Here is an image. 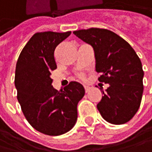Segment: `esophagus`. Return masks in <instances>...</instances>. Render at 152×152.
Listing matches in <instances>:
<instances>
[{
    "mask_svg": "<svg viewBox=\"0 0 152 152\" xmlns=\"http://www.w3.org/2000/svg\"><path fill=\"white\" fill-rule=\"evenodd\" d=\"M84 88L86 93H88L90 91V87H88V86H84Z\"/></svg>",
    "mask_w": 152,
    "mask_h": 152,
    "instance_id": "esophagus-1",
    "label": "esophagus"
}]
</instances>
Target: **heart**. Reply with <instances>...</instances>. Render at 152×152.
I'll return each instance as SVG.
<instances>
[{
  "instance_id": "1",
  "label": "heart",
  "mask_w": 152,
  "mask_h": 152,
  "mask_svg": "<svg viewBox=\"0 0 152 152\" xmlns=\"http://www.w3.org/2000/svg\"><path fill=\"white\" fill-rule=\"evenodd\" d=\"M80 77H82V78H83V75H80Z\"/></svg>"
}]
</instances>
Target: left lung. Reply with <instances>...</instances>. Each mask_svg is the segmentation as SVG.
<instances>
[{"instance_id":"8db88e82","label":"left lung","mask_w":152,"mask_h":152,"mask_svg":"<svg viewBox=\"0 0 152 152\" xmlns=\"http://www.w3.org/2000/svg\"><path fill=\"white\" fill-rule=\"evenodd\" d=\"M73 33L94 51L99 81L108 83L97 109L106 121L125 124L138 112L144 91V71L135 50L119 35L107 29L89 28Z\"/></svg>"}]
</instances>
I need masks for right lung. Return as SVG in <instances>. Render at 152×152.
<instances>
[{
    "label": "right lung",
    "instance_id": "right-lung-1",
    "mask_svg": "<svg viewBox=\"0 0 152 152\" xmlns=\"http://www.w3.org/2000/svg\"><path fill=\"white\" fill-rule=\"evenodd\" d=\"M71 31L35 33L18 58L14 84L23 113L31 126L50 136L62 135L77 121V104L84 96L83 86L71 82L57 90L50 72L57 69L54 51Z\"/></svg>",
    "mask_w": 152,
    "mask_h": 152
}]
</instances>
